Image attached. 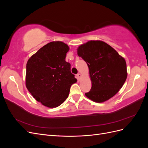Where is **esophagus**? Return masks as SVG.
<instances>
[{
    "label": "esophagus",
    "instance_id": "obj_1",
    "mask_svg": "<svg viewBox=\"0 0 148 148\" xmlns=\"http://www.w3.org/2000/svg\"><path fill=\"white\" fill-rule=\"evenodd\" d=\"M77 77H78V80H79V79H80V78H81V77H82V75L80 74V73H78V74L77 75Z\"/></svg>",
    "mask_w": 148,
    "mask_h": 148
}]
</instances>
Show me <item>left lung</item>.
Listing matches in <instances>:
<instances>
[{"label":"left lung","mask_w":148,"mask_h":148,"mask_svg":"<svg viewBox=\"0 0 148 148\" xmlns=\"http://www.w3.org/2000/svg\"><path fill=\"white\" fill-rule=\"evenodd\" d=\"M77 54L86 62L91 81V90L85 93V96L98 103L114 96L127 78L124 58L100 40H91L80 45Z\"/></svg>","instance_id":"8db88e82"}]
</instances>
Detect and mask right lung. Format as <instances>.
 Returning a JSON list of instances; mask_svg holds the SVG:
<instances>
[{"instance_id":"add662e5","label":"right lung","mask_w":148,"mask_h":148,"mask_svg":"<svg viewBox=\"0 0 148 148\" xmlns=\"http://www.w3.org/2000/svg\"><path fill=\"white\" fill-rule=\"evenodd\" d=\"M69 47L62 41H52L31 56L26 64L25 84L34 99L49 108L60 106L69 95L77 79L65 61Z\"/></svg>"}]
</instances>
